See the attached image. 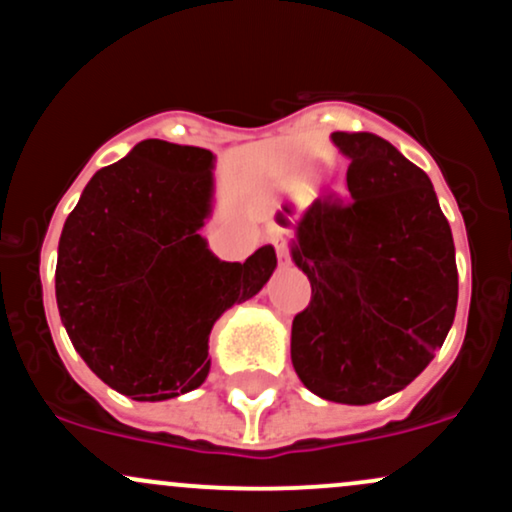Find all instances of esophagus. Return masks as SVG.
I'll return each instance as SVG.
<instances>
[{
  "instance_id": "1",
  "label": "esophagus",
  "mask_w": 512,
  "mask_h": 512,
  "mask_svg": "<svg viewBox=\"0 0 512 512\" xmlns=\"http://www.w3.org/2000/svg\"><path fill=\"white\" fill-rule=\"evenodd\" d=\"M277 260H279V267H289L291 265L289 247H284V245L277 247Z\"/></svg>"
}]
</instances>
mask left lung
<instances>
[{"mask_svg": "<svg viewBox=\"0 0 512 512\" xmlns=\"http://www.w3.org/2000/svg\"><path fill=\"white\" fill-rule=\"evenodd\" d=\"M345 199L313 201L291 257L311 303L291 323V362L325 401L367 406L432 362L457 311V262L430 177L374 133H333Z\"/></svg>", "mask_w": 512, "mask_h": 512, "instance_id": "obj_1", "label": "left lung"}]
</instances>
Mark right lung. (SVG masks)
<instances>
[{"mask_svg":"<svg viewBox=\"0 0 512 512\" xmlns=\"http://www.w3.org/2000/svg\"><path fill=\"white\" fill-rule=\"evenodd\" d=\"M213 153L140 140L89 179L58 245L55 299L87 367L133 401H167L209 376V335L277 267L272 245L223 262L211 216Z\"/></svg>","mask_w":512,"mask_h":512,"instance_id":"add662e5","label":"right lung"}]
</instances>
